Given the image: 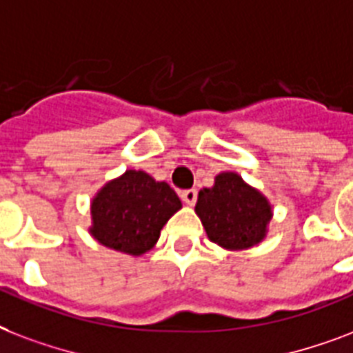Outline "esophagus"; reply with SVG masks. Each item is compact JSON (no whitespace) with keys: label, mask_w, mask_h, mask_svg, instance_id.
<instances>
[{"label":"esophagus","mask_w":353,"mask_h":353,"mask_svg":"<svg viewBox=\"0 0 353 353\" xmlns=\"http://www.w3.org/2000/svg\"><path fill=\"white\" fill-rule=\"evenodd\" d=\"M182 201L185 202V204H190V206H193L196 201V190H185L182 191Z\"/></svg>","instance_id":"obj_1"}]
</instances>
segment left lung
<instances>
[{
	"mask_svg": "<svg viewBox=\"0 0 353 353\" xmlns=\"http://www.w3.org/2000/svg\"><path fill=\"white\" fill-rule=\"evenodd\" d=\"M196 215L210 241L226 250H243L267 236L272 208L263 193L237 173H221L212 188L199 191Z\"/></svg>",
	"mask_w": 353,
	"mask_h": 353,
	"instance_id": "8db88e82",
	"label": "left lung"
}]
</instances>
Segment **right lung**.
Segmentation results:
<instances>
[{"instance_id": "add662e5", "label": "right lung", "mask_w": 353, "mask_h": 353, "mask_svg": "<svg viewBox=\"0 0 353 353\" xmlns=\"http://www.w3.org/2000/svg\"><path fill=\"white\" fill-rule=\"evenodd\" d=\"M180 208L182 202L168 182L128 169L94 196L90 234L112 250L141 256L157 245L163 225Z\"/></svg>"}]
</instances>
